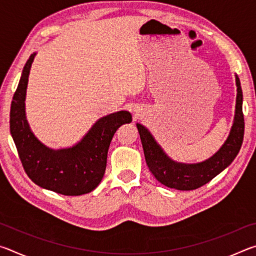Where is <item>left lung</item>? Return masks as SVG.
<instances>
[{"mask_svg":"<svg viewBox=\"0 0 256 256\" xmlns=\"http://www.w3.org/2000/svg\"><path fill=\"white\" fill-rule=\"evenodd\" d=\"M236 78L237 96L232 126L224 144L216 152L204 162L196 164L177 162L168 157L158 144L152 134L142 124L136 128L144 146V157L149 170L156 180L164 186L180 190L201 188L214 178L232 162L240 150L244 138V115H242V92L240 78Z\"/></svg>","mask_w":256,"mask_h":256,"instance_id":"8db88e82","label":"left lung"}]
</instances>
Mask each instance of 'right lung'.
Masks as SVG:
<instances>
[{"mask_svg": "<svg viewBox=\"0 0 256 256\" xmlns=\"http://www.w3.org/2000/svg\"><path fill=\"white\" fill-rule=\"evenodd\" d=\"M36 53L30 55L21 74L10 110V132L24 170L34 184L63 196H82L97 188L106 170L110 141L132 115L120 110L99 118L74 146L52 149L38 140L26 118V92Z\"/></svg>", "mask_w": 256, "mask_h": 256, "instance_id": "add662e5", "label": "right lung"}]
</instances>
